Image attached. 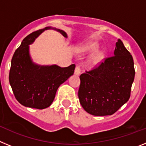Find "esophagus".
Returning <instances> with one entry per match:
<instances>
[{
  "label": "esophagus",
  "instance_id": "1",
  "mask_svg": "<svg viewBox=\"0 0 146 146\" xmlns=\"http://www.w3.org/2000/svg\"><path fill=\"white\" fill-rule=\"evenodd\" d=\"M80 72H81L80 66H77L75 68V70H74V74H75L76 75H80Z\"/></svg>",
  "mask_w": 146,
  "mask_h": 146
}]
</instances>
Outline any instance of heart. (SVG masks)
Instances as JSON below:
<instances>
[{
    "mask_svg": "<svg viewBox=\"0 0 146 146\" xmlns=\"http://www.w3.org/2000/svg\"><path fill=\"white\" fill-rule=\"evenodd\" d=\"M98 49V45L96 43H90L88 44H86L84 47H82L79 49L80 52L81 53H88V52H94ZM103 59L102 52H96L94 55L91 56V59L89 60V64L91 66H95L99 65L102 62Z\"/></svg>",
    "mask_w": 146,
    "mask_h": 146,
    "instance_id": "heart-1",
    "label": "heart"
}]
</instances>
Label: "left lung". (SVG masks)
I'll return each instance as SVG.
<instances>
[{
  "instance_id": "left-lung-1",
  "label": "left lung",
  "mask_w": 146,
  "mask_h": 146,
  "mask_svg": "<svg viewBox=\"0 0 146 146\" xmlns=\"http://www.w3.org/2000/svg\"><path fill=\"white\" fill-rule=\"evenodd\" d=\"M135 71L133 58L121 40L115 44L114 55L80 76V102L89 114L110 115L128 102Z\"/></svg>"
}]
</instances>
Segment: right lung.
Returning a JSON list of instances; mask_svg holds the SVG:
<instances>
[{
  "mask_svg": "<svg viewBox=\"0 0 146 146\" xmlns=\"http://www.w3.org/2000/svg\"><path fill=\"white\" fill-rule=\"evenodd\" d=\"M47 27L27 36L14 53L9 72V83L16 99L23 106L42 110L51 105L59 86L74 74L75 65L39 66L32 61L29 44L33 43ZM64 37V31L53 28Z\"/></svg>",
  "mask_w": 146,
  "mask_h": 146,
  "instance_id": "1",
  "label": "right lung"
}]
</instances>
